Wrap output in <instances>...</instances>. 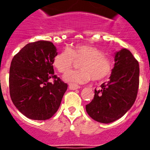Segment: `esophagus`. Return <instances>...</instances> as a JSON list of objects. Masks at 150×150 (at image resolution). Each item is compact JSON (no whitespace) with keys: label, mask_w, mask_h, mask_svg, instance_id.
Wrapping results in <instances>:
<instances>
[{"label":"esophagus","mask_w":150,"mask_h":150,"mask_svg":"<svg viewBox=\"0 0 150 150\" xmlns=\"http://www.w3.org/2000/svg\"><path fill=\"white\" fill-rule=\"evenodd\" d=\"M79 88H80V86L76 84L71 83V84L69 85V88H70L71 90H76V89H79Z\"/></svg>","instance_id":"esophagus-1"}]
</instances>
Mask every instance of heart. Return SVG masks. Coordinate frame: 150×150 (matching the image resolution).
Instances as JSON below:
<instances>
[{"label": "heart", "instance_id": "obj_1", "mask_svg": "<svg viewBox=\"0 0 150 150\" xmlns=\"http://www.w3.org/2000/svg\"><path fill=\"white\" fill-rule=\"evenodd\" d=\"M75 61H81L80 70L74 71L64 76V80L74 84H84L91 79L99 81L110 76L113 70V62L98 48L86 44H77L57 54L53 66L59 73L65 74L74 66Z\"/></svg>", "mask_w": 150, "mask_h": 150}]
</instances>
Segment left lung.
Masks as SVG:
<instances>
[{
	"label": "left lung",
	"instance_id": "left-lung-1",
	"mask_svg": "<svg viewBox=\"0 0 150 150\" xmlns=\"http://www.w3.org/2000/svg\"><path fill=\"white\" fill-rule=\"evenodd\" d=\"M114 67L108 82L95 90V96L86 106L91 119L112 122L124 116L134 103L139 87V64L132 53L122 49L115 53Z\"/></svg>",
	"mask_w": 150,
	"mask_h": 150
}]
</instances>
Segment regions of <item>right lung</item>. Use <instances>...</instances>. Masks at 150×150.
Returning <instances> with one entry per match:
<instances>
[{
    "label": "right lung",
    "instance_id": "obj_1",
    "mask_svg": "<svg viewBox=\"0 0 150 150\" xmlns=\"http://www.w3.org/2000/svg\"><path fill=\"white\" fill-rule=\"evenodd\" d=\"M56 47L39 40L25 46L13 57L10 68V94L13 104L34 120H49L60 107L67 84L54 74ZM52 78L53 83L49 82Z\"/></svg>",
    "mask_w": 150,
    "mask_h": 150
}]
</instances>
